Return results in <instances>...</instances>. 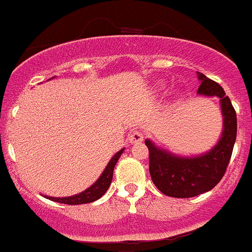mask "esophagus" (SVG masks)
Masks as SVG:
<instances>
[{
	"label": "esophagus",
	"mask_w": 252,
	"mask_h": 252,
	"mask_svg": "<svg viewBox=\"0 0 252 252\" xmlns=\"http://www.w3.org/2000/svg\"><path fill=\"white\" fill-rule=\"evenodd\" d=\"M128 139L132 144L141 143V142L143 141V133H142L141 131H138V129H134V131H132L131 134L128 136Z\"/></svg>",
	"instance_id": "1"
}]
</instances>
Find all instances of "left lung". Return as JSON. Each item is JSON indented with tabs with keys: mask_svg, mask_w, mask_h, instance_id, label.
<instances>
[{
	"mask_svg": "<svg viewBox=\"0 0 252 252\" xmlns=\"http://www.w3.org/2000/svg\"><path fill=\"white\" fill-rule=\"evenodd\" d=\"M201 84L197 93L220 99L223 132L218 143L207 153L181 157L159 148L146 139L149 151V173L160 192L170 197H195L212 190L224 176L236 138V113L224 89L198 72Z\"/></svg>",
	"mask_w": 252,
	"mask_h": 252,
	"instance_id": "1",
	"label": "left lung"
}]
</instances>
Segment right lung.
<instances>
[{
    "instance_id": "1",
    "label": "right lung",
    "mask_w": 252,
    "mask_h": 252,
    "mask_svg": "<svg viewBox=\"0 0 252 252\" xmlns=\"http://www.w3.org/2000/svg\"><path fill=\"white\" fill-rule=\"evenodd\" d=\"M124 148L121 151H119L115 156L111 158V160L109 161L106 168L104 169V171L101 173V175L99 176L98 180L88 188L87 190H84L83 192L78 193V195L69 196V197H49V196H45L49 200L55 201V202L64 203V205H84V203H91L94 201L99 200L104 193L108 191L109 186H110L111 180H113V173L114 168H115L116 163H118L119 158L123 154Z\"/></svg>"
}]
</instances>
